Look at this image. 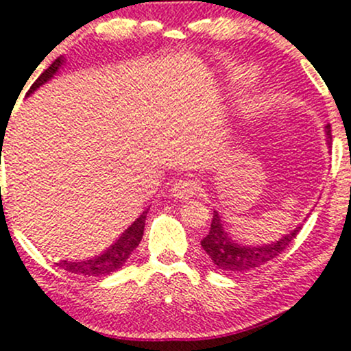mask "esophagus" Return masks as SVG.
I'll return each mask as SVG.
<instances>
[{"label": "esophagus", "instance_id": "esophagus-1", "mask_svg": "<svg viewBox=\"0 0 351 351\" xmlns=\"http://www.w3.org/2000/svg\"><path fill=\"white\" fill-rule=\"evenodd\" d=\"M200 190V183L195 180H178L171 188V193L176 200H190L193 195L198 193Z\"/></svg>", "mask_w": 351, "mask_h": 351}]
</instances>
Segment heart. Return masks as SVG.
<instances>
[{"instance_id": "obj_1", "label": "heart", "mask_w": 351, "mask_h": 351, "mask_svg": "<svg viewBox=\"0 0 351 351\" xmlns=\"http://www.w3.org/2000/svg\"><path fill=\"white\" fill-rule=\"evenodd\" d=\"M257 75V70L254 67H243V69H235L232 72V80H235L237 84H249L254 77Z\"/></svg>"}]
</instances>
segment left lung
I'll use <instances>...</instances> for the list:
<instances>
[{
    "label": "left lung",
    "instance_id": "1",
    "mask_svg": "<svg viewBox=\"0 0 351 351\" xmlns=\"http://www.w3.org/2000/svg\"><path fill=\"white\" fill-rule=\"evenodd\" d=\"M326 131V143L331 145V126L328 124L324 128ZM301 227H296L289 234L284 235L282 239L276 242L261 243V245H250V243H242L234 237V234L228 232L222 222V217L219 212H213L212 225H210L208 234L202 241V247L208 257L212 259L213 265L227 272H245L252 269L261 267V265L276 259L279 254L289 247V243L300 234Z\"/></svg>",
    "mask_w": 351,
    "mask_h": 351
}]
</instances>
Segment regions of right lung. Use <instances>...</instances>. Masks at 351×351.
Returning a JSON list of instances; mask_svg holds the SVG:
<instances>
[{"label":"right lung","instance_id":"add662e5","mask_svg":"<svg viewBox=\"0 0 351 351\" xmlns=\"http://www.w3.org/2000/svg\"><path fill=\"white\" fill-rule=\"evenodd\" d=\"M64 64V57H58L53 64L50 65L49 69L43 70L42 75L32 84L27 95L33 94L38 87H42L43 84L49 82L51 77L58 72V69ZM146 212H143L138 219L134 220L126 230L121 234V237L117 239L109 249H106L104 252L99 254L95 257H88V259H80V261H70V259H62L58 261L57 265L62 267L64 271L72 272V274L86 276V278H90V276H106L110 274V272L117 271L126 261L129 256L132 254V250L139 245L141 242L143 234H145V222H146Z\"/></svg>","mask_w":351,"mask_h":351}]
</instances>
